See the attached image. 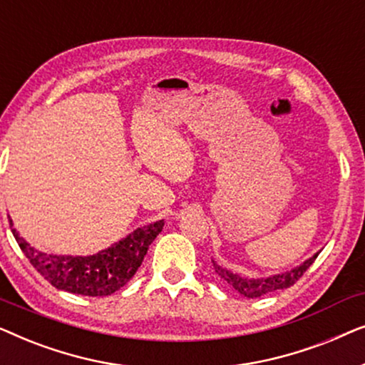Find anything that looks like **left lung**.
Returning a JSON list of instances; mask_svg holds the SVG:
<instances>
[{
    "label": "left lung",
    "instance_id": "1",
    "mask_svg": "<svg viewBox=\"0 0 365 365\" xmlns=\"http://www.w3.org/2000/svg\"><path fill=\"white\" fill-rule=\"evenodd\" d=\"M319 252L314 254L312 257H309L307 261L299 264L297 267L291 269V271L272 274V276H267V277L254 279V277L241 276V274H236V272L229 271V269H226V267L219 266L214 259H212V266H214V271H216V274L222 279V281H226L229 286L236 289V291L239 294H242L244 297L254 299V297H261V296H264V294L277 291V289H287V287L294 286V284L299 281V277H302L304 272H306L307 269L312 266V262L316 261Z\"/></svg>",
    "mask_w": 365,
    "mask_h": 365
}]
</instances>
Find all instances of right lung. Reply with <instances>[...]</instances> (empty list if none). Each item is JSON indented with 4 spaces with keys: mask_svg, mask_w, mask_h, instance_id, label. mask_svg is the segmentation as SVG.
I'll return each mask as SVG.
<instances>
[{
    "mask_svg": "<svg viewBox=\"0 0 365 365\" xmlns=\"http://www.w3.org/2000/svg\"><path fill=\"white\" fill-rule=\"evenodd\" d=\"M163 226L164 221L161 219L138 227L121 241L93 256H58L38 251L24 241L9 217L13 236L33 267L59 291L89 297L111 296L118 289L126 286L141 266L151 242L163 231Z\"/></svg>",
    "mask_w": 365,
    "mask_h": 365,
    "instance_id": "obj_1",
    "label": "right lung"
}]
</instances>
